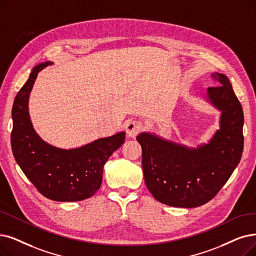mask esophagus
I'll return each instance as SVG.
<instances>
[{
    "mask_svg": "<svg viewBox=\"0 0 256 256\" xmlns=\"http://www.w3.org/2000/svg\"><path fill=\"white\" fill-rule=\"evenodd\" d=\"M125 129L128 138H136L140 131V126L136 120H128L125 125Z\"/></svg>",
    "mask_w": 256,
    "mask_h": 256,
    "instance_id": "obj_1",
    "label": "esophagus"
}]
</instances>
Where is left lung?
<instances>
[{
	"mask_svg": "<svg viewBox=\"0 0 256 256\" xmlns=\"http://www.w3.org/2000/svg\"><path fill=\"white\" fill-rule=\"evenodd\" d=\"M214 86L206 100L220 111V129L196 148L142 132L145 184L156 200L180 208H194L216 196L240 160L244 149V114L228 78L212 74Z\"/></svg>",
	"mask_w": 256,
	"mask_h": 256,
	"instance_id": "1",
	"label": "left lung"
}]
</instances>
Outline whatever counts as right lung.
<instances>
[{
    "label": "right lung",
    "mask_w": 256,
    "mask_h": 256,
    "mask_svg": "<svg viewBox=\"0 0 256 256\" xmlns=\"http://www.w3.org/2000/svg\"><path fill=\"white\" fill-rule=\"evenodd\" d=\"M52 64L45 62L34 67L14 98L12 153L24 174L45 198L56 202L83 200L100 189L105 162L124 144L125 132L74 149L58 148L40 138L30 120L28 102L38 72Z\"/></svg>",
    "instance_id": "right-lung-1"
}]
</instances>
